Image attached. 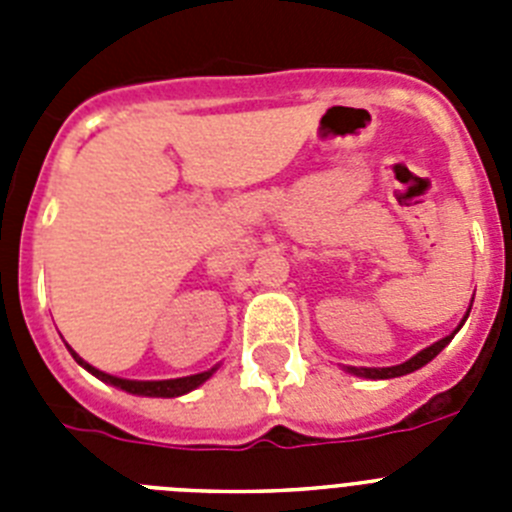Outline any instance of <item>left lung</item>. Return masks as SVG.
<instances>
[{"mask_svg":"<svg viewBox=\"0 0 512 512\" xmlns=\"http://www.w3.org/2000/svg\"><path fill=\"white\" fill-rule=\"evenodd\" d=\"M469 310H472V307H469ZM469 310H467V318H469ZM464 318V320H467ZM464 320H461L459 323V328L461 325H464ZM456 328V330H459ZM456 330L454 333H451V336H446V338H441V341H436L433 343V346H428V348H423V351H420V354H415L413 359H408L405 361V364H397V366H346L348 372L351 374H356V377H366V379H392V377H402V374H410V372H415V369H420V366H425L428 364V361H433L436 359L438 354H441L443 348L449 346L451 343V338L456 336Z\"/></svg>","mask_w":512,"mask_h":512,"instance_id":"8db88e82","label":"left lung"}]
</instances>
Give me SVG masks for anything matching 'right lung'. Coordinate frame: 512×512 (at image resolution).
Here are the masks:
<instances>
[{"instance_id":"add662e5","label":"right lung","mask_w":512,"mask_h":512,"mask_svg":"<svg viewBox=\"0 0 512 512\" xmlns=\"http://www.w3.org/2000/svg\"><path fill=\"white\" fill-rule=\"evenodd\" d=\"M69 351H71V356H74V359L79 361V364L84 366L87 372H92L97 379L112 384V387H117V390H125V392H130V395H143V397H179V395H187V392L197 390L202 382H207V379L212 377V372L217 369V366H212L210 372L192 374V377L158 379V382H138V379H120V377H112V374L99 372V369H94L92 364H87V361L81 359L74 348H69Z\"/></svg>"}]
</instances>
